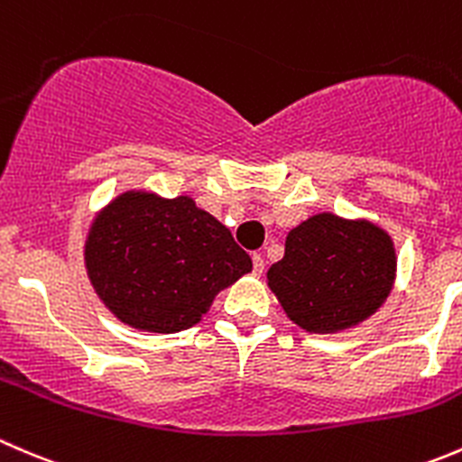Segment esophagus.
Segmentation results:
<instances>
[{"label":"esophagus","mask_w":462,"mask_h":462,"mask_svg":"<svg viewBox=\"0 0 462 462\" xmlns=\"http://www.w3.org/2000/svg\"><path fill=\"white\" fill-rule=\"evenodd\" d=\"M254 272L255 273H263V269H264V260H263V255L260 254H254Z\"/></svg>","instance_id":"1"}]
</instances>
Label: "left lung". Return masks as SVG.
<instances>
[{"label": "left lung", "instance_id": "obj_1", "mask_svg": "<svg viewBox=\"0 0 462 462\" xmlns=\"http://www.w3.org/2000/svg\"><path fill=\"white\" fill-rule=\"evenodd\" d=\"M395 278L391 237L371 222L332 213L290 231L285 255L267 272L287 317L308 332H337L371 317Z\"/></svg>", "mask_w": 462, "mask_h": 462}]
</instances>
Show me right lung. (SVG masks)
<instances>
[{
	"label": "right lung",
	"mask_w": 462,
	"mask_h": 462,
	"mask_svg": "<svg viewBox=\"0 0 462 462\" xmlns=\"http://www.w3.org/2000/svg\"><path fill=\"white\" fill-rule=\"evenodd\" d=\"M85 263L123 323L166 335L198 323L217 291L251 272L249 254L193 199L150 193L121 195L96 217Z\"/></svg>",
	"instance_id": "obj_1"
}]
</instances>
